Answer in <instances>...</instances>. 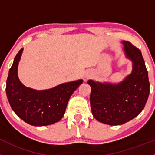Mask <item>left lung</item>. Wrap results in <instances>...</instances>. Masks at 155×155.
Here are the masks:
<instances>
[{
  "label": "left lung",
  "instance_id": "obj_1",
  "mask_svg": "<svg viewBox=\"0 0 155 155\" xmlns=\"http://www.w3.org/2000/svg\"><path fill=\"white\" fill-rule=\"evenodd\" d=\"M124 51L133 63V72L118 85L89 80L90 104L94 117L108 125H121L137 117L144 109L150 92L148 70L141 51L127 41Z\"/></svg>",
  "mask_w": 155,
  "mask_h": 155
}]
</instances>
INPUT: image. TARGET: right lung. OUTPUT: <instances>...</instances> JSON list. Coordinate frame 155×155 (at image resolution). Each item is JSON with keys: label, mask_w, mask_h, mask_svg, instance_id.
<instances>
[{"label": "right lung", "mask_w": 155, "mask_h": 155, "mask_svg": "<svg viewBox=\"0 0 155 155\" xmlns=\"http://www.w3.org/2000/svg\"><path fill=\"white\" fill-rule=\"evenodd\" d=\"M22 48L18 52L9 70L6 93L12 110L27 124L36 127L53 124L61 120L67 103L82 80L68 82L45 91L24 86L17 76V67Z\"/></svg>", "instance_id": "obj_1"}]
</instances>
